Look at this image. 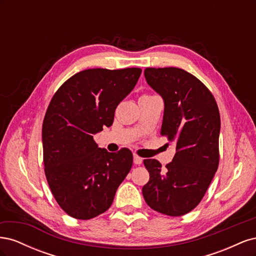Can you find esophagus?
Masks as SVG:
<instances>
[{"label": "esophagus", "instance_id": "obj_1", "mask_svg": "<svg viewBox=\"0 0 256 256\" xmlns=\"http://www.w3.org/2000/svg\"><path fill=\"white\" fill-rule=\"evenodd\" d=\"M134 164H142V162H143V159L141 158V157H138V154H134Z\"/></svg>", "mask_w": 256, "mask_h": 256}]
</instances>
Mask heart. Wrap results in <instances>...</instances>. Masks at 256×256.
Segmentation results:
<instances>
[{"mask_svg": "<svg viewBox=\"0 0 256 256\" xmlns=\"http://www.w3.org/2000/svg\"><path fill=\"white\" fill-rule=\"evenodd\" d=\"M145 96H150V95H145Z\"/></svg>", "mask_w": 256, "mask_h": 256, "instance_id": "b5f03b06", "label": "heart"}]
</instances>
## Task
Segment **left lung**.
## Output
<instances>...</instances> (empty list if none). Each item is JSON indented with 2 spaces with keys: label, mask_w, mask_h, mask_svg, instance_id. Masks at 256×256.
Here are the masks:
<instances>
[{
  "label": "left lung",
  "mask_w": 256,
  "mask_h": 256,
  "mask_svg": "<svg viewBox=\"0 0 256 256\" xmlns=\"http://www.w3.org/2000/svg\"><path fill=\"white\" fill-rule=\"evenodd\" d=\"M144 76L164 98L161 136L176 152L164 172L158 160L143 161L150 180L142 193L154 210L180 216L198 205L218 170L219 109L210 90L184 69L146 68Z\"/></svg>",
  "instance_id": "8db88e82"
}]
</instances>
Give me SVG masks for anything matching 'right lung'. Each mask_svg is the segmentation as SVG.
<instances>
[{
	"label": "right lung",
	"instance_id": "add662e5",
	"mask_svg": "<svg viewBox=\"0 0 256 256\" xmlns=\"http://www.w3.org/2000/svg\"><path fill=\"white\" fill-rule=\"evenodd\" d=\"M142 69H86L53 95L42 122L44 174L54 198L72 218L88 220L110 208L132 166V152L99 148L92 136L114 120Z\"/></svg>",
	"mask_w": 256,
	"mask_h": 256
}]
</instances>
